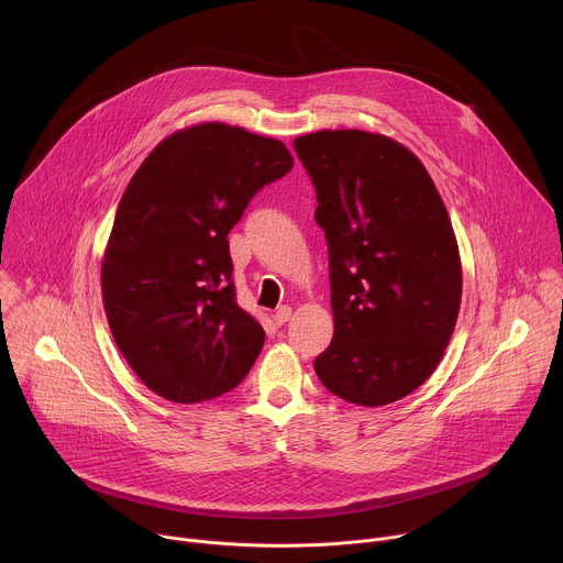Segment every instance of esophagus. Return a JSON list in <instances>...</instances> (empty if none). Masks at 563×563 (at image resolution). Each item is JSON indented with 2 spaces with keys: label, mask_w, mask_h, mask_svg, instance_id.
I'll list each match as a JSON object with an SVG mask.
<instances>
[{
  "label": "esophagus",
  "mask_w": 563,
  "mask_h": 563,
  "mask_svg": "<svg viewBox=\"0 0 563 563\" xmlns=\"http://www.w3.org/2000/svg\"><path fill=\"white\" fill-rule=\"evenodd\" d=\"M272 318H274V323H276V325H285L287 320L291 318V307H287V305L278 307V309L272 313Z\"/></svg>",
  "instance_id": "1"
}]
</instances>
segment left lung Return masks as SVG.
Segmentation results:
<instances>
[{
    "instance_id": "left-lung-1",
    "label": "left lung",
    "mask_w": 563,
    "mask_h": 563,
    "mask_svg": "<svg viewBox=\"0 0 563 563\" xmlns=\"http://www.w3.org/2000/svg\"><path fill=\"white\" fill-rule=\"evenodd\" d=\"M330 247L334 339L313 361L332 394L378 408L437 369L461 307V256L421 159L358 129L294 140Z\"/></svg>"
}]
</instances>
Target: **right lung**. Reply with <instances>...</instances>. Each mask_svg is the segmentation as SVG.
<instances>
[{"label":"right lung","instance_id":"right-lung-1","mask_svg":"<svg viewBox=\"0 0 563 563\" xmlns=\"http://www.w3.org/2000/svg\"><path fill=\"white\" fill-rule=\"evenodd\" d=\"M291 167L280 140L202 122L155 144L129 180L102 256V302L118 350L157 396L200 404L250 374L265 332L235 302L227 233Z\"/></svg>","mask_w":563,"mask_h":563}]
</instances>
